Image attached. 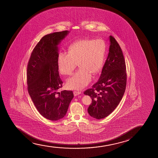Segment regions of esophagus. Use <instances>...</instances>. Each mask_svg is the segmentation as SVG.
Segmentation results:
<instances>
[{"label": "esophagus", "instance_id": "obj_1", "mask_svg": "<svg viewBox=\"0 0 158 158\" xmlns=\"http://www.w3.org/2000/svg\"><path fill=\"white\" fill-rule=\"evenodd\" d=\"M74 93V95H75V96H76V95H79V94H80L81 93V92H80V91H74L73 92Z\"/></svg>", "mask_w": 158, "mask_h": 158}]
</instances>
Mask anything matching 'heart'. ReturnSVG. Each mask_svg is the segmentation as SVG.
<instances>
[{
  "label": "heart",
  "mask_w": 158,
  "mask_h": 158,
  "mask_svg": "<svg viewBox=\"0 0 158 158\" xmlns=\"http://www.w3.org/2000/svg\"><path fill=\"white\" fill-rule=\"evenodd\" d=\"M106 52V45L100 39L79 40L69 48L68 54L60 52L58 56L60 73L71 75L77 63L80 69L67 80L68 88L80 89L90 82L92 74L95 75L102 69Z\"/></svg>",
  "instance_id": "obj_1"
}]
</instances>
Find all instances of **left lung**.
<instances>
[{
	"label": "left lung",
	"instance_id": "obj_1",
	"mask_svg": "<svg viewBox=\"0 0 158 158\" xmlns=\"http://www.w3.org/2000/svg\"><path fill=\"white\" fill-rule=\"evenodd\" d=\"M107 58L99 79L84 94L89 95L92 103L87 109L91 117L103 119L110 114L122 99L127 83L125 60L121 48L110 35Z\"/></svg>",
	"mask_w": 158,
	"mask_h": 158
}]
</instances>
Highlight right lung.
<instances>
[{
  "mask_svg": "<svg viewBox=\"0 0 158 158\" xmlns=\"http://www.w3.org/2000/svg\"><path fill=\"white\" fill-rule=\"evenodd\" d=\"M68 33L44 36L33 50L27 67V90L33 102L42 116L52 121L65 116L74 97L72 91H57L63 82L59 74L58 45Z\"/></svg>",
  "mask_w": 158,
  "mask_h": 158,
  "instance_id": "1",
  "label": "right lung"
}]
</instances>
